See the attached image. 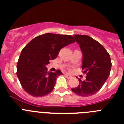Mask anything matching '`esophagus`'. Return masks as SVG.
<instances>
[{
    "instance_id": "34e87169",
    "label": "esophagus",
    "mask_w": 124,
    "mask_h": 124,
    "mask_svg": "<svg viewBox=\"0 0 124 124\" xmlns=\"http://www.w3.org/2000/svg\"><path fill=\"white\" fill-rule=\"evenodd\" d=\"M65 76L66 77V78H68V79H70L71 78V76H70V74H65Z\"/></svg>"
}]
</instances>
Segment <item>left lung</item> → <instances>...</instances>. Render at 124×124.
I'll use <instances>...</instances> for the list:
<instances>
[{
  "instance_id": "1",
  "label": "left lung",
  "mask_w": 124,
  "mask_h": 124,
  "mask_svg": "<svg viewBox=\"0 0 124 124\" xmlns=\"http://www.w3.org/2000/svg\"><path fill=\"white\" fill-rule=\"evenodd\" d=\"M73 37L83 53L82 70L83 73H86V76L84 81L78 78L79 85L71 90L83 97L92 96L100 90L110 74V55L100 43L91 37L84 35Z\"/></svg>"
}]
</instances>
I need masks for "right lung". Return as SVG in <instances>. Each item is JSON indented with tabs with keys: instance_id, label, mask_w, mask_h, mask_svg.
I'll list each match as a JSON object with an SVG mask.
<instances>
[{
	"instance_id": "add662e5",
	"label": "right lung",
	"mask_w": 124,
	"mask_h": 124,
	"mask_svg": "<svg viewBox=\"0 0 124 124\" xmlns=\"http://www.w3.org/2000/svg\"><path fill=\"white\" fill-rule=\"evenodd\" d=\"M75 42L68 35L48 33L34 38L25 46L17 65V75L23 89L35 97L48 94L53 91L60 70L47 71L46 65L58 56L60 50Z\"/></svg>"
}]
</instances>
